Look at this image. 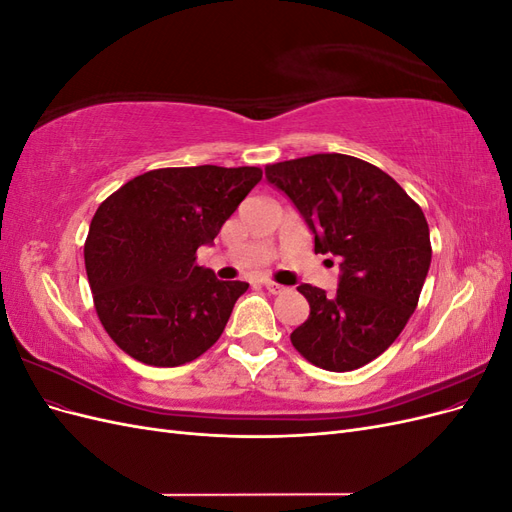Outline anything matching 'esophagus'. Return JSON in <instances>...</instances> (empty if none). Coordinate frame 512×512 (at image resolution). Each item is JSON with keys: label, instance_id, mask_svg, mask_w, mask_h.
I'll return each mask as SVG.
<instances>
[{"label": "esophagus", "instance_id": "esophagus-1", "mask_svg": "<svg viewBox=\"0 0 512 512\" xmlns=\"http://www.w3.org/2000/svg\"><path fill=\"white\" fill-rule=\"evenodd\" d=\"M262 286H265L271 294H282V292H286V286L277 284V282H271V280H265V282H262Z\"/></svg>", "mask_w": 512, "mask_h": 512}]
</instances>
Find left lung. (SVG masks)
Returning <instances> with one entry per match:
<instances>
[{"mask_svg": "<svg viewBox=\"0 0 512 512\" xmlns=\"http://www.w3.org/2000/svg\"><path fill=\"white\" fill-rule=\"evenodd\" d=\"M265 170L312 228L314 252L335 256L342 269L335 297L299 286L309 316L290 333L292 346L327 371L371 363L404 331L421 297L431 262L423 209L384 170L344 153Z\"/></svg>", "mask_w": 512, "mask_h": 512, "instance_id": "1", "label": "left lung"}]
</instances>
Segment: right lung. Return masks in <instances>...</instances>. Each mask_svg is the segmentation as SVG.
Returning <instances> with one entry per match:
<instances>
[{
	"instance_id": "1",
	"label": "right lung",
	"mask_w": 512,
	"mask_h": 512,
	"mask_svg": "<svg viewBox=\"0 0 512 512\" xmlns=\"http://www.w3.org/2000/svg\"><path fill=\"white\" fill-rule=\"evenodd\" d=\"M258 166L156 168L98 207L85 269L104 331L132 359L179 367L218 342L245 282H220L196 265L241 200Z\"/></svg>"
}]
</instances>
